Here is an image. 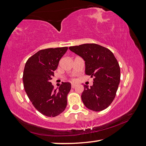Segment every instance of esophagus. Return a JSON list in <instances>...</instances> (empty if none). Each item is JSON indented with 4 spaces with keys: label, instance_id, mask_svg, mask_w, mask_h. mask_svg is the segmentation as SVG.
Returning <instances> with one entry per match:
<instances>
[{
    "label": "esophagus",
    "instance_id": "1",
    "mask_svg": "<svg viewBox=\"0 0 146 146\" xmlns=\"http://www.w3.org/2000/svg\"><path fill=\"white\" fill-rule=\"evenodd\" d=\"M76 85H74V84H72V85H71V88H74L76 87Z\"/></svg>",
    "mask_w": 146,
    "mask_h": 146
}]
</instances>
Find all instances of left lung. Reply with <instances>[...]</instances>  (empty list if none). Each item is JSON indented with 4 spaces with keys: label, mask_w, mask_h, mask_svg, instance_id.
<instances>
[{
    "label": "left lung",
    "mask_w": 146,
    "mask_h": 146,
    "mask_svg": "<svg viewBox=\"0 0 146 146\" xmlns=\"http://www.w3.org/2000/svg\"><path fill=\"white\" fill-rule=\"evenodd\" d=\"M85 61V74L94 78L93 85L84 86L81 95L86 108L95 111L106 109L113 102L121 79L118 61L110 50L96 43L69 47Z\"/></svg>",
    "instance_id": "left-lung-1"
}]
</instances>
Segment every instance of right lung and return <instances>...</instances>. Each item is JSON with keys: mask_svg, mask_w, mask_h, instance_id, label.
Instances as JSON below:
<instances>
[{"mask_svg": "<svg viewBox=\"0 0 146 146\" xmlns=\"http://www.w3.org/2000/svg\"><path fill=\"white\" fill-rule=\"evenodd\" d=\"M67 47L40 50L28 59L23 74L25 92L33 105L41 113L53 117L65 110L70 83H62L58 90L54 89L50 80Z\"/></svg>", "mask_w": 146, "mask_h": 146, "instance_id": "add662e5", "label": "right lung"}]
</instances>
